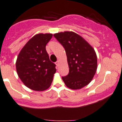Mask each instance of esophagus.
<instances>
[{
	"label": "esophagus",
	"instance_id": "esophagus-1",
	"mask_svg": "<svg viewBox=\"0 0 122 122\" xmlns=\"http://www.w3.org/2000/svg\"><path fill=\"white\" fill-rule=\"evenodd\" d=\"M56 65L57 66H59V61H57L56 62Z\"/></svg>",
	"mask_w": 122,
	"mask_h": 122
}]
</instances>
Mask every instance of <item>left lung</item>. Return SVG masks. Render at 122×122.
I'll list each match as a JSON object with an SVG mask.
<instances>
[{"label": "left lung", "instance_id": "obj_1", "mask_svg": "<svg viewBox=\"0 0 122 122\" xmlns=\"http://www.w3.org/2000/svg\"><path fill=\"white\" fill-rule=\"evenodd\" d=\"M65 48L69 72L62 77L66 86L73 90L81 89L90 82L97 69L94 49L81 36L73 32L54 34Z\"/></svg>", "mask_w": 122, "mask_h": 122}]
</instances>
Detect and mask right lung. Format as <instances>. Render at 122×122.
I'll list each match as a JSON object with an SVG mask.
<instances>
[{
	"mask_svg": "<svg viewBox=\"0 0 122 122\" xmlns=\"http://www.w3.org/2000/svg\"><path fill=\"white\" fill-rule=\"evenodd\" d=\"M53 35L39 33L27 42L19 53L16 62L19 77L27 87L35 91L46 90L56 71L51 62L46 45Z\"/></svg>",
	"mask_w": 122,
	"mask_h": 122,
	"instance_id": "1",
	"label": "right lung"
}]
</instances>
